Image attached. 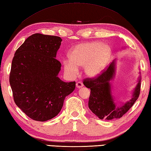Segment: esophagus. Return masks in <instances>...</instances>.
Instances as JSON below:
<instances>
[{"label": "esophagus", "instance_id": "1", "mask_svg": "<svg viewBox=\"0 0 151 151\" xmlns=\"http://www.w3.org/2000/svg\"><path fill=\"white\" fill-rule=\"evenodd\" d=\"M76 86L78 88H80L83 86V84L81 82H77V83H76Z\"/></svg>", "mask_w": 151, "mask_h": 151}]
</instances>
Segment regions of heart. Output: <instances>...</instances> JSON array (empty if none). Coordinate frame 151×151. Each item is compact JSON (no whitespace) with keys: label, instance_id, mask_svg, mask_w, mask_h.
<instances>
[{"label":"heart","instance_id":"b5f03b06","mask_svg":"<svg viewBox=\"0 0 151 151\" xmlns=\"http://www.w3.org/2000/svg\"><path fill=\"white\" fill-rule=\"evenodd\" d=\"M112 51L108 45L99 42L81 43L68 54L69 61L63 63L65 72L70 75L78 73V67H84L85 75L96 77L101 74L111 58Z\"/></svg>","mask_w":151,"mask_h":151}]
</instances>
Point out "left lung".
Returning <instances> with one entry per match:
<instances>
[{"label":"left lung","mask_w":151,"mask_h":151,"mask_svg":"<svg viewBox=\"0 0 151 151\" xmlns=\"http://www.w3.org/2000/svg\"><path fill=\"white\" fill-rule=\"evenodd\" d=\"M115 67L116 60L97 77L87 78L83 81L84 86L90 89L88 108L100 119L111 120L122 117L133 106L140 94L141 77H139L132 98L123 105L116 107L111 95V84H109V81L115 75Z\"/></svg>","instance_id":"1"}]
</instances>
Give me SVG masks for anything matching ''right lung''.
<instances>
[{
	"instance_id": "obj_1",
	"label": "right lung",
	"mask_w": 151,
	"mask_h": 151,
	"mask_svg": "<svg viewBox=\"0 0 151 151\" xmlns=\"http://www.w3.org/2000/svg\"><path fill=\"white\" fill-rule=\"evenodd\" d=\"M62 39L34 34L16 51L9 81L15 104L29 118L45 122L58 115L76 83L58 77L61 64L56 59Z\"/></svg>"
}]
</instances>
